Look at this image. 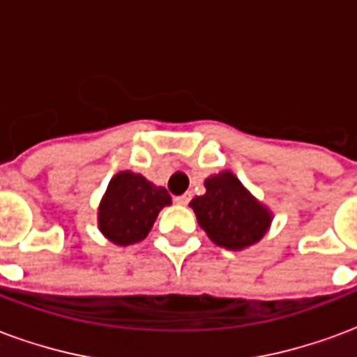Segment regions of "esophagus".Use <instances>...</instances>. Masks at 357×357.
<instances>
[{
    "label": "esophagus",
    "instance_id": "esophagus-1",
    "mask_svg": "<svg viewBox=\"0 0 357 357\" xmlns=\"http://www.w3.org/2000/svg\"><path fill=\"white\" fill-rule=\"evenodd\" d=\"M174 201H176V204H181V206H185L187 202L191 201V193L179 195V197H176V199H174Z\"/></svg>",
    "mask_w": 357,
    "mask_h": 357
}]
</instances>
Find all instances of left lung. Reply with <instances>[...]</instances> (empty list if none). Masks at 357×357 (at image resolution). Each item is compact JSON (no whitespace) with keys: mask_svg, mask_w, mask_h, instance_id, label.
<instances>
[{"mask_svg":"<svg viewBox=\"0 0 357 357\" xmlns=\"http://www.w3.org/2000/svg\"><path fill=\"white\" fill-rule=\"evenodd\" d=\"M204 187L206 193L195 197L189 206L210 239L229 250H243L262 239L273 216L235 174H214L204 179Z\"/></svg>","mask_w":357,"mask_h":357,"instance_id":"left-lung-1","label":"left lung"}]
</instances>
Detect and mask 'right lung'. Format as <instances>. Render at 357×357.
<instances>
[{
  "label": "right lung",
  "instance_id": "obj_1",
  "mask_svg": "<svg viewBox=\"0 0 357 357\" xmlns=\"http://www.w3.org/2000/svg\"><path fill=\"white\" fill-rule=\"evenodd\" d=\"M168 204L172 197L164 187H156L141 174L118 172L99 204V231L120 247L139 243L149 235L158 212Z\"/></svg>",
  "mask_w": 357,
  "mask_h": 357
}]
</instances>
